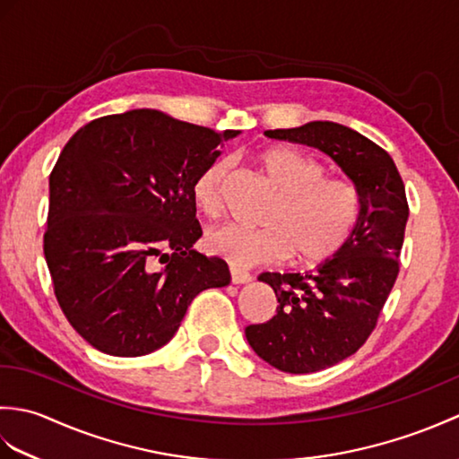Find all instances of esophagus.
<instances>
[{
  "instance_id": "esophagus-1",
  "label": "esophagus",
  "mask_w": 459,
  "mask_h": 459,
  "mask_svg": "<svg viewBox=\"0 0 459 459\" xmlns=\"http://www.w3.org/2000/svg\"><path fill=\"white\" fill-rule=\"evenodd\" d=\"M230 280H232V284H247V281L252 280V276L245 270L230 266Z\"/></svg>"
}]
</instances>
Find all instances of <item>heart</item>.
<instances>
[{
  "instance_id": "b5f03b06",
  "label": "heart",
  "mask_w": 459,
  "mask_h": 459,
  "mask_svg": "<svg viewBox=\"0 0 459 459\" xmlns=\"http://www.w3.org/2000/svg\"><path fill=\"white\" fill-rule=\"evenodd\" d=\"M256 160L280 191L264 219L266 227L224 224L204 238L207 250L235 268L270 264L286 256L298 266L333 258L359 222V189L347 179L329 178L324 163L298 150L274 145ZM229 171V160L217 158L193 179V203L207 219L224 212Z\"/></svg>"
}]
</instances>
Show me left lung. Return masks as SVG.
<instances>
[{
  "instance_id": "left-lung-1",
  "label": "left lung",
  "mask_w": 459,
  "mask_h": 459,
  "mask_svg": "<svg viewBox=\"0 0 459 459\" xmlns=\"http://www.w3.org/2000/svg\"><path fill=\"white\" fill-rule=\"evenodd\" d=\"M272 140L304 143L327 153L360 195V217L335 258L306 274L264 272L276 316L245 329L260 359L291 375L333 367L365 345L401 270L408 201L391 155L335 122L268 130Z\"/></svg>"
}]
</instances>
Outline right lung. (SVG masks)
I'll return each instance as SVG.
<instances>
[{
    "label": "right lung",
    "instance_id": "obj_1",
    "mask_svg": "<svg viewBox=\"0 0 459 459\" xmlns=\"http://www.w3.org/2000/svg\"><path fill=\"white\" fill-rule=\"evenodd\" d=\"M237 134L142 108L96 118L65 145L43 252L58 306L94 349L148 355L195 296L230 281L227 262L191 248L203 235L191 185Z\"/></svg>",
    "mask_w": 459,
    "mask_h": 459
}]
</instances>
